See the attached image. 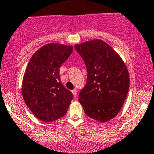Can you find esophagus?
I'll use <instances>...</instances> for the list:
<instances>
[{
  "label": "esophagus",
  "instance_id": "34e87169",
  "mask_svg": "<svg viewBox=\"0 0 154 154\" xmlns=\"http://www.w3.org/2000/svg\"><path fill=\"white\" fill-rule=\"evenodd\" d=\"M72 94H73V95H74V97H76L77 95V91L76 89H74V90H72Z\"/></svg>",
  "mask_w": 154,
  "mask_h": 154
}]
</instances>
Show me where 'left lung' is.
<instances>
[{"instance_id":"1","label":"left lung","mask_w":154,"mask_h":154,"mask_svg":"<svg viewBox=\"0 0 154 154\" xmlns=\"http://www.w3.org/2000/svg\"><path fill=\"white\" fill-rule=\"evenodd\" d=\"M87 69V82L79 102L87 116L106 122L117 115L129 89L125 64L114 48L102 40L74 45Z\"/></svg>"}]
</instances>
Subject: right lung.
I'll return each mask as SVG.
<instances>
[{"instance_id":"right-lung-1","label":"right lung","mask_w":154,"mask_h":154,"mask_svg":"<svg viewBox=\"0 0 154 154\" xmlns=\"http://www.w3.org/2000/svg\"><path fill=\"white\" fill-rule=\"evenodd\" d=\"M72 46L51 43L31 57L22 82L26 104L37 118L55 121L66 114L73 94L60 80V67L72 54Z\"/></svg>"}]
</instances>
